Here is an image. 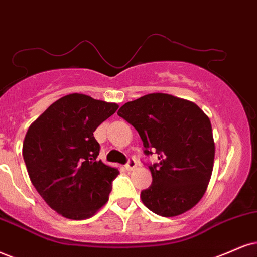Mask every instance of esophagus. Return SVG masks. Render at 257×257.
Segmentation results:
<instances>
[{"label": "esophagus", "mask_w": 257, "mask_h": 257, "mask_svg": "<svg viewBox=\"0 0 257 257\" xmlns=\"http://www.w3.org/2000/svg\"><path fill=\"white\" fill-rule=\"evenodd\" d=\"M125 167H126V169H127V170H134L135 168L137 167V161H136L134 157H130Z\"/></svg>", "instance_id": "34e87169"}]
</instances>
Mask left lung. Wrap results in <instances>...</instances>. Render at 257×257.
<instances>
[{"mask_svg":"<svg viewBox=\"0 0 257 257\" xmlns=\"http://www.w3.org/2000/svg\"><path fill=\"white\" fill-rule=\"evenodd\" d=\"M118 115L137 130L153 183L141 193L143 204L162 217L185 213L200 201L210 182L214 142L208 116L195 103L154 93L120 107Z\"/></svg>","mask_w":257,"mask_h":257,"instance_id":"8db88e82","label":"left lung"}]
</instances>
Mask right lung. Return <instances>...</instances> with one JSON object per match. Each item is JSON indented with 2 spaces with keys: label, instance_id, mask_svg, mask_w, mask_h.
I'll use <instances>...</instances> for the list:
<instances>
[{
  "label": "right lung",
  "instance_id": "obj_1",
  "mask_svg": "<svg viewBox=\"0 0 257 257\" xmlns=\"http://www.w3.org/2000/svg\"><path fill=\"white\" fill-rule=\"evenodd\" d=\"M118 104L70 94L57 100L28 128L22 156L46 204L69 219L89 218L106 204L119 170L97 161V126Z\"/></svg>",
  "mask_w": 257,
  "mask_h": 257
}]
</instances>
